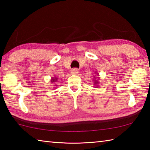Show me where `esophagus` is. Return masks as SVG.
Returning <instances> with one entry per match:
<instances>
[{
    "instance_id": "1",
    "label": "esophagus",
    "mask_w": 150,
    "mask_h": 150,
    "mask_svg": "<svg viewBox=\"0 0 150 150\" xmlns=\"http://www.w3.org/2000/svg\"><path fill=\"white\" fill-rule=\"evenodd\" d=\"M78 72H79V71H78V69H73L71 71V74H72L76 75V74H78Z\"/></svg>"
}]
</instances>
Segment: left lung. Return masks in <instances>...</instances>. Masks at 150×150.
<instances>
[{
    "mask_svg": "<svg viewBox=\"0 0 150 150\" xmlns=\"http://www.w3.org/2000/svg\"><path fill=\"white\" fill-rule=\"evenodd\" d=\"M96 72H95L96 74ZM98 74V73H97ZM93 79V83L94 85V87H98V84H99V77H96V75L95 76H94V78Z\"/></svg>",
    "mask_w": 150,
    "mask_h": 150,
    "instance_id": "obj_1",
    "label": "left lung"
}]
</instances>
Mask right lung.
Here are the masks:
<instances>
[{"instance_id": "1", "label": "right lung", "mask_w": 150, "mask_h": 150, "mask_svg": "<svg viewBox=\"0 0 150 150\" xmlns=\"http://www.w3.org/2000/svg\"><path fill=\"white\" fill-rule=\"evenodd\" d=\"M57 80H58V78H57V77H54V78H51V83H54V84H55V83H56V81H57ZM54 86H57V85H54ZM56 88V87H54V88Z\"/></svg>"}]
</instances>
